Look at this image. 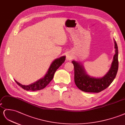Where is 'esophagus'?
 <instances>
[{
    "label": "esophagus",
    "instance_id": "esophagus-1",
    "mask_svg": "<svg viewBox=\"0 0 125 125\" xmlns=\"http://www.w3.org/2000/svg\"><path fill=\"white\" fill-rule=\"evenodd\" d=\"M73 57V55L72 54H71V53H68L66 55V60H71Z\"/></svg>",
    "mask_w": 125,
    "mask_h": 125
}]
</instances>
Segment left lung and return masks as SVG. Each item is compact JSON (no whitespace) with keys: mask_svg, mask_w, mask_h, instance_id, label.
<instances>
[{"mask_svg":"<svg viewBox=\"0 0 125 125\" xmlns=\"http://www.w3.org/2000/svg\"><path fill=\"white\" fill-rule=\"evenodd\" d=\"M114 40L115 54L110 68L104 76L93 77L89 75L80 62L73 60L74 69V82L80 90L86 92L98 93L110 85L116 77L118 69V50L116 42Z\"/></svg>","mask_w":125,"mask_h":125,"instance_id":"8db88e82","label":"left lung"}]
</instances>
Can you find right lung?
I'll return each mask as SVG.
<instances>
[{
	"mask_svg": "<svg viewBox=\"0 0 125 125\" xmlns=\"http://www.w3.org/2000/svg\"><path fill=\"white\" fill-rule=\"evenodd\" d=\"M65 60V56H62L61 57L54 60L52 63L51 64L50 68L48 69L44 77L38 80L37 81L34 82L30 85H23L21 84L15 80L17 84L20 85L24 90L27 91H37L40 90L46 87V86L49 84V83L53 79L54 74L56 70L64 62Z\"/></svg>",
	"mask_w": 125,
	"mask_h": 125,
	"instance_id": "add662e5",
	"label": "right lung"
}]
</instances>
